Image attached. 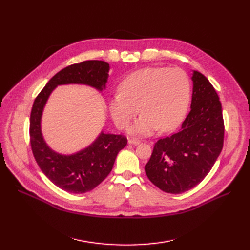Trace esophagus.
Listing matches in <instances>:
<instances>
[{
  "mask_svg": "<svg viewBox=\"0 0 250 250\" xmlns=\"http://www.w3.org/2000/svg\"><path fill=\"white\" fill-rule=\"evenodd\" d=\"M140 142L141 141L139 139H129L128 140V144H130V145H139Z\"/></svg>",
  "mask_w": 250,
  "mask_h": 250,
  "instance_id": "esophagus-1",
  "label": "esophagus"
}]
</instances>
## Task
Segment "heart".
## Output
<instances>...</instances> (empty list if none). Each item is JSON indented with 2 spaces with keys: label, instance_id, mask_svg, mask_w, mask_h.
I'll return each mask as SVG.
<instances>
[{
  "label": "heart",
  "instance_id": "1",
  "mask_svg": "<svg viewBox=\"0 0 250 250\" xmlns=\"http://www.w3.org/2000/svg\"><path fill=\"white\" fill-rule=\"evenodd\" d=\"M118 91L109 101L116 126L127 127L141 109L143 116L133 132L148 135L158 127L171 130L181 123L189 103L190 82L179 68L149 67L126 76Z\"/></svg>",
  "mask_w": 250,
  "mask_h": 250
}]
</instances>
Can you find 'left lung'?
<instances>
[{
    "mask_svg": "<svg viewBox=\"0 0 250 250\" xmlns=\"http://www.w3.org/2000/svg\"><path fill=\"white\" fill-rule=\"evenodd\" d=\"M191 109L178 133L155 143L145 165L150 181L168 193L198 186L211 171L224 144L222 105L213 85L193 72Z\"/></svg>",
    "mask_w": 250,
    "mask_h": 250,
    "instance_id": "1",
    "label": "left lung"
}]
</instances>
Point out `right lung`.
<instances>
[{
  "instance_id": "1",
  "label": "right lung",
  "mask_w": 250,
  "mask_h": 250,
  "mask_svg": "<svg viewBox=\"0 0 250 250\" xmlns=\"http://www.w3.org/2000/svg\"><path fill=\"white\" fill-rule=\"evenodd\" d=\"M109 64L103 61L73 63L52 77L41 91L30 114V145L34 158L44 175L61 189L85 193L94 189L112 170L116 156L127 139L123 135L103 134L92 145L74 155L63 156L51 151L43 141L41 118L44 104L58 85L86 84L102 90L107 81Z\"/></svg>"
}]
</instances>
